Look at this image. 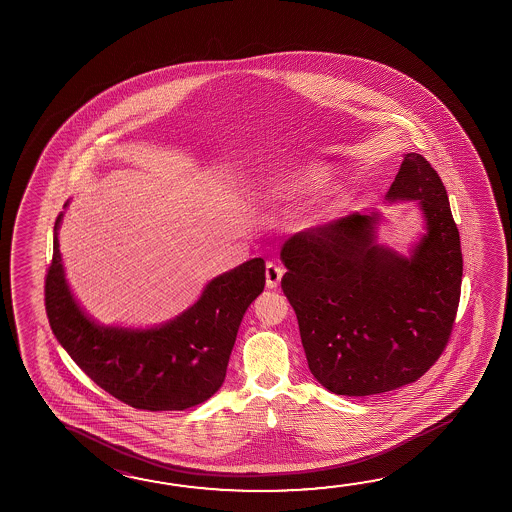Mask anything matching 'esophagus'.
<instances>
[{
    "mask_svg": "<svg viewBox=\"0 0 512 512\" xmlns=\"http://www.w3.org/2000/svg\"><path fill=\"white\" fill-rule=\"evenodd\" d=\"M284 275V269L280 268L275 262H268L266 264V285L268 289H277L280 280Z\"/></svg>",
    "mask_w": 512,
    "mask_h": 512,
    "instance_id": "obj_1",
    "label": "esophagus"
}]
</instances>
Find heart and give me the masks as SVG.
Segmentation results:
<instances>
[{
  "label": "heart",
  "mask_w": 512,
  "mask_h": 512,
  "mask_svg": "<svg viewBox=\"0 0 512 512\" xmlns=\"http://www.w3.org/2000/svg\"><path fill=\"white\" fill-rule=\"evenodd\" d=\"M318 180L319 175H316V173H310V171L298 173V175L289 176V178L280 180V182L269 184L266 191H264V196L268 200H287V198H293L294 194L303 193V191L310 189L312 185L318 184ZM318 218L319 210H312L310 214L303 216L302 219L303 223H310V221Z\"/></svg>",
  "instance_id": "1"
}]
</instances>
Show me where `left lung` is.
<instances>
[{
  "mask_svg": "<svg viewBox=\"0 0 512 512\" xmlns=\"http://www.w3.org/2000/svg\"><path fill=\"white\" fill-rule=\"evenodd\" d=\"M387 200H418L427 234L403 257L377 243L380 214H352L289 237L280 259L310 373L344 396L387 393L444 352L461 298L462 252L436 169L407 153Z\"/></svg>",
  "mask_w": 512,
  "mask_h": 512,
  "instance_id": "left-lung-1",
  "label": "left lung"
}]
</instances>
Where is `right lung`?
Masks as SVG:
<instances>
[{"label":"right lung","instance_id":"add662e5","mask_svg":"<svg viewBox=\"0 0 512 512\" xmlns=\"http://www.w3.org/2000/svg\"><path fill=\"white\" fill-rule=\"evenodd\" d=\"M60 219L62 214L55 221L44 302L53 334L85 375L144 411H184L216 393L244 312L264 291V260H248L214 278L191 309L160 327H103L69 291L57 239Z\"/></svg>","mask_w":512,"mask_h":512}]
</instances>
